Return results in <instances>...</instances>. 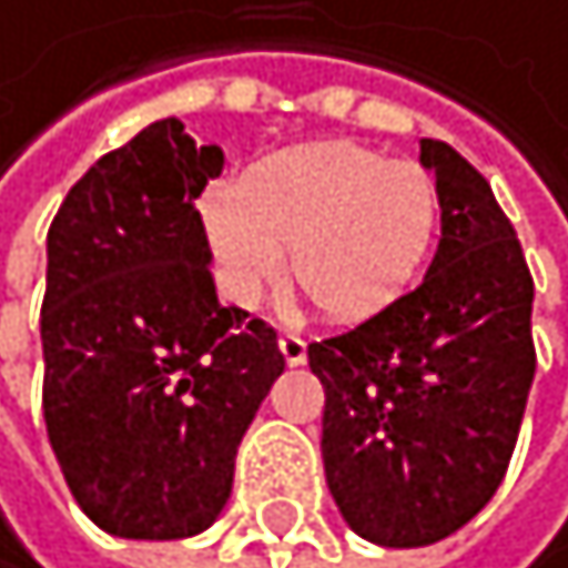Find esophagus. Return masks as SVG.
<instances>
[{
	"instance_id": "obj_1",
	"label": "esophagus",
	"mask_w": 568,
	"mask_h": 568,
	"mask_svg": "<svg viewBox=\"0 0 568 568\" xmlns=\"http://www.w3.org/2000/svg\"><path fill=\"white\" fill-rule=\"evenodd\" d=\"M278 351H282V357H286V365L290 368H296V365H304L307 362V343L296 336V333H282L278 336Z\"/></svg>"
}]
</instances>
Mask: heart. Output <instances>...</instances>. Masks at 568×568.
<instances>
[{
    "mask_svg": "<svg viewBox=\"0 0 568 568\" xmlns=\"http://www.w3.org/2000/svg\"><path fill=\"white\" fill-rule=\"evenodd\" d=\"M444 193L415 160L357 142H314L261 160L243 185L200 200L221 293L257 304L290 272L328 318H372L408 293L440 240Z\"/></svg>",
    "mask_w": 568,
    "mask_h": 568,
    "instance_id": "obj_1",
    "label": "heart"
}]
</instances>
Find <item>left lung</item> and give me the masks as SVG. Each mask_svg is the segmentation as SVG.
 I'll return each mask as SVG.
<instances>
[{
	"mask_svg": "<svg viewBox=\"0 0 568 568\" xmlns=\"http://www.w3.org/2000/svg\"><path fill=\"white\" fill-rule=\"evenodd\" d=\"M444 217L426 278L397 304L311 343L325 386L322 462L347 526L383 548L462 530L501 487L537 372L534 278L487 179L423 139Z\"/></svg>",
	"mask_w": 568,
	"mask_h": 568,
	"instance_id": "1",
	"label": "left lung"
}]
</instances>
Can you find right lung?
Listing matches in <instances>:
<instances>
[{
  "instance_id": "add662e5",
  "label": "right lung",
  "mask_w": 568,
  "mask_h": 568,
  "mask_svg": "<svg viewBox=\"0 0 568 568\" xmlns=\"http://www.w3.org/2000/svg\"><path fill=\"white\" fill-rule=\"evenodd\" d=\"M221 164L179 118L153 121L49 225L45 429L74 501L113 537L203 534L286 368L275 328L217 304L196 196Z\"/></svg>"
}]
</instances>
